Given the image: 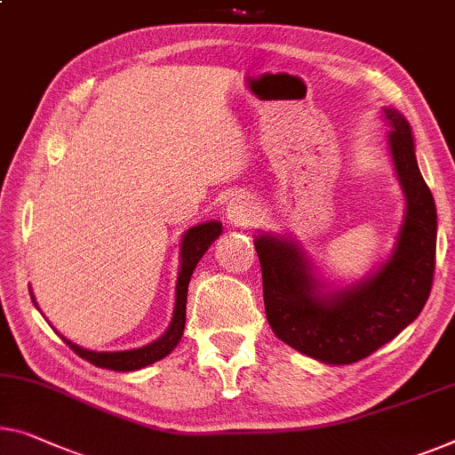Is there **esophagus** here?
Returning a JSON list of instances; mask_svg holds the SVG:
<instances>
[{"mask_svg":"<svg viewBox=\"0 0 455 455\" xmlns=\"http://www.w3.org/2000/svg\"><path fill=\"white\" fill-rule=\"evenodd\" d=\"M255 204L249 196H235L227 206V222L235 228H249L255 222Z\"/></svg>","mask_w":455,"mask_h":455,"instance_id":"1","label":"esophagus"}]
</instances>
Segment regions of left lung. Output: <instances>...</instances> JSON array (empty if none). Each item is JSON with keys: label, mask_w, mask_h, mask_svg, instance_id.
Wrapping results in <instances>:
<instances>
[{"label": "left lung", "mask_w": 455, "mask_h": 455, "mask_svg": "<svg viewBox=\"0 0 455 455\" xmlns=\"http://www.w3.org/2000/svg\"><path fill=\"white\" fill-rule=\"evenodd\" d=\"M388 151L404 196V219L386 259L349 283L323 280L294 236L257 230L263 302L271 331L302 355L349 365L374 354L421 315L435 271L437 212L415 155L412 128L384 106Z\"/></svg>", "instance_id": "obj_1"}]
</instances>
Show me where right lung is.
Wrapping results in <instances>:
<instances>
[{
	"instance_id": "right-lung-1",
	"label": "right lung",
	"mask_w": 455,
	"mask_h": 455,
	"mask_svg": "<svg viewBox=\"0 0 455 455\" xmlns=\"http://www.w3.org/2000/svg\"><path fill=\"white\" fill-rule=\"evenodd\" d=\"M222 235V222L219 220H208L200 222L192 228H188L184 235H181L180 241V269H178V282H175V304H173V315L172 321H169L167 329L163 331V335L155 339V341L142 345V347L134 349H124V351H92L81 347V345L73 343L71 339L60 335L57 329V335L63 339V341L69 345V347L76 351L87 362L98 365V368L104 370H114V371H134L140 368H147L159 359L167 357L172 351L178 347L181 341V335H184L186 329V302H188V286L189 280H192V274L198 261L204 257L208 247L219 239ZM30 298L36 307V300H34V294L30 290ZM38 308V307H36Z\"/></svg>"
}]
</instances>
